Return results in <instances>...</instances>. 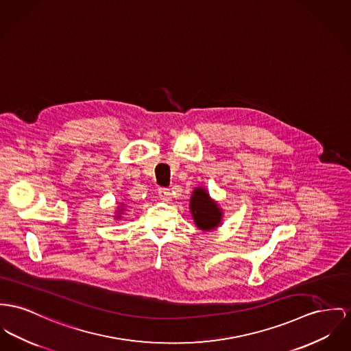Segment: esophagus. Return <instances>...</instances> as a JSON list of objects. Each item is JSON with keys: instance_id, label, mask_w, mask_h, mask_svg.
<instances>
[{"instance_id": "34e87169", "label": "esophagus", "mask_w": 351, "mask_h": 351, "mask_svg": "<svg viewBox=\"0 0 351 351\" xmlns=\"http://www.w3.org/2000/svg\"><path fill=\"white\" fill-rule=\"evenodd\" d=\"M158 195H160V198H162V199H170L171 197V193H170V189H167V187H160L158 189Z\"/></svg>"}]
</instances>
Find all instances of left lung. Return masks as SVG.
<instances>
[{"label":"left lung","mask_w":351,"mask_h":351,"mask_svg":"<svg viewBox=\"0 0 351 351\" xmlns=\"http://www.w3.org/2000/svg\"><path fill=\"white\" fill-rule=\"evenodd\" d=\"M190 209L195 225L202 230H211L221 222V209L213 202L204 189H195L190 199Z\"/></svg>","instance_id":"1"}]
</instances>
